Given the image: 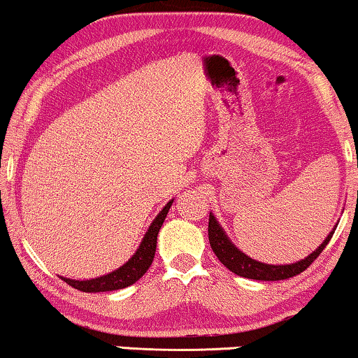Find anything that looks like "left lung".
<instances>
[{"mask_svg": "<svg viewBox=\"0 0 358 358\" xmlns=\"http://www.w3.org/2000/svg\"><path fill=\"white\" fill-rule=\"evenodd\" d=\"M332 234H334V230H332L328 235V238L321 243L318 250L313 251L310 256H306L305 259L299 261V263L285 264V266H273V264H264V263H259V261L251 259L245 253H241L240 250H236L235 246L230 243L227 235H225V231L217 224V220H215L213 214H209V227H208L210 248H213L220 263H222L227 269H230L231 273L240 275V278L256 279V280H284L303 273L310 264H313V261L321 255V251L326 248V245H328L329 240L332 238Z\"/></svg>", "mask_w": 358, "mask_h": 358, "instance_id": "obj_1", "label": "left lung"}]
</instances>
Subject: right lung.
Segmentation results:
<instances>
[{
  "label": "right lung",
  "instance_id": "1",
  "mask_svg": "<svg viewBox=\"0 0 358 358\" xmlns=\"http://www.w3.org/2000/svg\"><path fill=\"white\" fill-rule=\"evenodd\" d=\"M173 201L167 203V206L160 210V214L154 219V222L150 224L149 230L145 231L143 241L138 251L133 255L127 264H123L122 268L113 271L112 274L102 275V278L90 279V280H73V279H64L62 278L68 285L74 287L80 292H110V290H118L124 289L131 284H134L136 280H139L145 274V271L149 269V266L152 264L155 248H157V235L159 230L162 227L165 217H167L170 206Z\"/></svg>",
  "mask_w": 358,
  "mask_h": 358
}]
</instances>
